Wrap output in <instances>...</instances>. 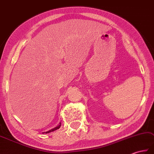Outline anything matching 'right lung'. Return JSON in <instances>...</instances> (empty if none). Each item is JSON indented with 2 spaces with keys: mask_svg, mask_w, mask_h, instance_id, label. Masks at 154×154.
Returning <instances> with one entry per match:
<instances>
[{
  "mask_svg": "<svg viewBox=\"0 0 154 154\" xmlns=\"http://www.w3.org/2000/svg\"><path fill=\"white\" fill-rule=\"evenodd\" d=\"M60 126H61V123H60V125H59V126H56L55 128H53V129H51V130H50V131H47V132H44V133H46V134H47V133H49V132H53V131H56V130L59 129V128L60 127Z\"/></svg>",
  "mask_w": 154,
  "mask_h": 154,
  "instance_id": "add662e5",
  "label": "right lung"
}]
</instances>
